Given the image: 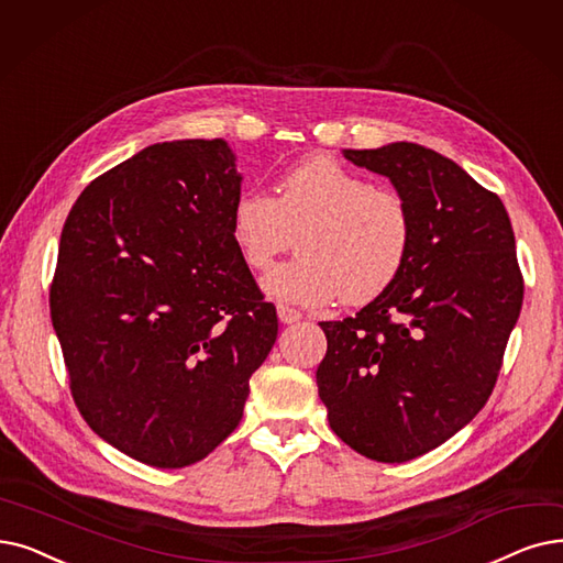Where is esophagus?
Masks as SVG:
<instances>
[{
	"label": "esophagus",
	"instance_id": "34e87169",
	"mask_svg": "<svg viewBox=\"0 0 563 563\" xmlns=\"http://www.w3.org/2000/svg\"><path fill=\"white\" fill-rule=\"evenodd\" d=\"M301 312L297 310V308H289V306H278V320L283 322V324H295V322H299L301 320Z\"/></svg>",
	"mask_w": 563,
	"mask_h": 563
}]
</instances>
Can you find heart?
<instances>
[{
  "mask_svg": "<svg viewBox=\"0 0 563 563\" xmlns=\"http://www.w3.org/2000/svg\"><path fill=\"white\" fill-rule=\"evenodd\" d=\"M230 234L253 272L276 266L264 287L276 299L320 306L340 295L371 303L398 280L411 249V213L394 188L373 186L331 156H308L278 181V198L243 190L232 205Z\"/></svg>",
  "mask_w": 563,
  "mask_h": 563,
  "instance_id": "heart-1",
  "label": "heart"
}]
</instances>
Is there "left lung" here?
Returning a JSON list of instances; mask_svg holds the SVG:
<instances>
[{"label": "left lung", "instance_id": "obj_1", "mask_svg": "<svg viewBox=\"0 0 563 563\" xmlns=\"http://www.w3.org/2000/svg\"><path fill=\"white\" fill-rule=\"evenodd\" d=\"M411 213L402 274L342 322H320L317 388L331 430L377 462H407L467 426L497 384L525 280L499 195L413 142L345 150Z\"/></svg>", "mask_w": 563, "mask_h": 563}]
</instances>
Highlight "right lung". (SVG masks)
<instances>
[{
	"mask_svg": "<svg viewBox=\"0 0 563 563\" xmlns=\"http://www.w3.org/2000/svg\"><path fill=\"white\" fill-rule=\"evenodd\" d=\"M225 140L146 146L96 177L62 230L51 317L87 426L144 464L207 457L278 335L232 234Z\"/></svg>",
	"mask_w": 563,
	"mask_h": 563,
	"instance_id": "add662e5",
	"label": "right lung"
}]
</instances>
